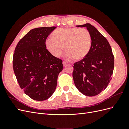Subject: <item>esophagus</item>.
<instances>
[{
  "label": "esophagus",
  "instance_id": "obj_1",
  "mask_svg": "<svg viewBox=\"0 0 129 129\" xmlns=\"http://www.w3.org/2000/svg\"><path fill=\"white\" fill-rule=\"evenodd\" d=\"M63 65L64 67H65V66H67V63H66V62H63Z\"/></svg>",
  "mask_w": 129,
  "mask_h": 129
}]
</instances>
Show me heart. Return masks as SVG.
Instances as JSON below:
<instances>
[{
    "label": "heart",
    "mask_w": 129,
    "mask_h": 129,
    "mask_svg": "<svg viewBox=\"0 0 129 129\" xmlns=\"http://www.w3.org/2000/svg\"><path fill=\"white\" fill-rule=\"evenodd\" d=\"M53 38L45 41L47 49L55 57H60L63 51L64 58L71 61L74 58L82 60L86 56L91 47V36L86 28H61L54 30Z\"/></svg>",
    "instance_id": "obj_1"
}]
</instances>
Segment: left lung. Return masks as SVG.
<instances>
[{"instance_id": "8db88e82", "label": "left lung", "mask_w": 129, "mask_h": 129, "mask_svg": "<svg viewBox=\"0 0 129 129\" xmlns=\"http://www.w3.org/2000/svg\"><path fill=\"white\" fill-rule=\"evenodd\" d=\"M86 27L91 36L88 55L74 63L73 77L79 91L87 96L99 94L107 87L114 68V56L109 42L90 24L76 26Z\"/></svg>"}]
</instances>
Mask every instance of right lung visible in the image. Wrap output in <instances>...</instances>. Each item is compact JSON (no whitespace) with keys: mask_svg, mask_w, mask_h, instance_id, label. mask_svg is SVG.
Listing matches in <instances>:
<instances>
[{"mask_svg":"<svg viewBox=\"0 0 129 129\" xmlns=\"http://www.w3.org/2000/svg\"><path fill=\"white\" fill-rule=\"evenodd\" d=\"M56 27L31 29L19 41L13 57L14 72L25 94L36 101H44L55 90L62 61L46 49L47 38Z\"/></svg>","mask_w":129,"mask_h":129,"instance_id":"1","label":"right lung"}]
</instances>
